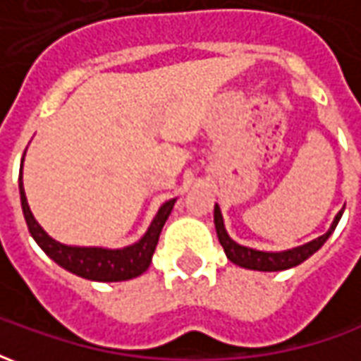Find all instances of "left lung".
Instances as JSON below:
<instances>
[{"instance_id": "left-lung-1", "label": "left lung", "mask_w": 361, "mask_h": 361, "mask_svg": "<svg viewBox=\"0 0 361 361\" xmlns=\"http://www.w3.org/2000/svg\"><path fill=\"white\" fill-rule=\"evenodd\" d=\"M344 209L336 212L333 224L326 230L325 234L319 235L311 242L303 243V245H298V247H292V250H282V251H261L253 250V247H247V245H242V243L234 242L230 234L226 232V226H224V219H222V212H220L219 204H214V228H216V235H219L220 245L224 247V253L226 257L238 267H243V269H250V271H263V272H274V271H286V269H292V267H298L300 263H303L305 259H310L315 251L321 250V245L329 240V235L333 234L334 228L341 220Z\"/></svg>"}]
</instances>
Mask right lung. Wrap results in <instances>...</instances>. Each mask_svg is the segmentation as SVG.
Masks as SVG:
<instances>
[{"label":"right lung","mask_w":361,"mask_h":361,"mask_svg":"<svg viewBox=\"0 0 361 361\" xmlns=\"http://www.w3.org/2000/svg\"><path fill=\"white\" fill-rule=\"evenodd\" d=\"M25 160V157H23ZM19 193L23 214L27 220V226L35 242L40 245V250L56 261L66 271L73 272L77 276L96 282H121V280L137 279L139 274L147 271L157 250L158 238L164 228L166 220L170 216L176 199L166 201L158 209L157 216L152 219L147 232L142 234L139 242L119 247V250H108V247H85V245H67L58 240H54L48 232L36 222L35 214L28 207L25 188H23V164H20L19 176Z\"/></svg>","instance_id":"right-lung-1"}]
</instances>
